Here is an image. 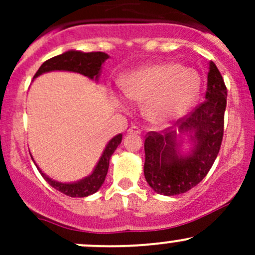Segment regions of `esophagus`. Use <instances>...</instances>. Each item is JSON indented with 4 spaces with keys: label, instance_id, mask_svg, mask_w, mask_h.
Here are the masks:
<instances>
[{
    "label": "esophagus",
    "instance_id": "obj_1",
    "mask_svg": "<svg viewBox=\"0 0 255 255\" xmlns=\"http://www.w3.org/2000/svg\"><path fill=\"white\" fill-rule=\"evenodd\" d=\"M128 133H134V134H140L142 133V130L139 129L138 127H135V126H132V127L128 129Z\"/></svg>",
    "mask_w": 255,
    "mask_h": 255
}]
</instances>
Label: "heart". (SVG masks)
Instances as JSON below:
<instances>
[{"instance_id": "1", "label": "heart", "mask_w": 255, "mask_h": 255, "mask_svg": "<svg viewBox=\"0 0 255 255\" xmlns=\"http://www.w3.org/2000/svg\"><path fill=\"white\" fill-rule=\"evenodd\" d=\"M201 89V75L174 61L142 66L122 80L125 96L145 104L146 118L156 125L181 118L196 104Z\"/></svg>"}]
</instances>
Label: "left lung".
I'll use <instances>...</instances> for the list:
<instances>
[{
    "label": "left lung",
    "mask_w": 255,
    "mask_h": 255,
    "mask_svg": "<svg viewBox=\"0 0 255 255\" xmlns=\"http://www.w3.org/2000/svg\"><path fill=\"white\" fill-rule=\"evenodd\" d=\"M205 100L189 116L177 121L176 130L149 132L144 142V176L156 194H184L202 181L215 163L223 138L227 89L222 75L210 61ZM192 142L189 153L181 150L182 135Z\"/></svg>",
    "instance_id": "1"
}]
</instances>
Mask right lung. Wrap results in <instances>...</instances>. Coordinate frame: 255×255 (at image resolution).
I'll use <instances>...</instances> for the list:
<instances>
[{"label": "right lung", "instance_id": "1", "mask_svg": "<svg viewBox=\"0 0 255 255\" xmlns=\"http://www.w3.org/2000/svg\"><path fill=\"white\" fill-rule=\"evenodd\" d=\"M110 56L106 53L102 51H92V53H84V51L79 50H68L65 53L56 55L54 58L49 59L42 64L38 71L35 73L34 78H38L39 75L45 73H50V71H73V73H79L81 75L87 76L89 79L97 81L101 74L102 64L109 59ZM122 142V134H117L113 137L109 143H107L106 148H105L104 153H102L101 158H100L99 163L95 166L94 171L90 174L89 176L84 177V179L79 180L75 182H60L56 180L50 179L48 175H45L39 168V173L42 176L47 180V182L50 186L58 191L63 192V194L68 195L70 197H86L89 195L95 194L99 191L100 187L104 184L105 179H106L107 171H109L110 166V159H111L113 151L116 150L118 145ZM33 159V158H32ZM35 164V163H34Z\"/></svg>", "mask_w": 255, "mask_h": 255}]
</instances>
